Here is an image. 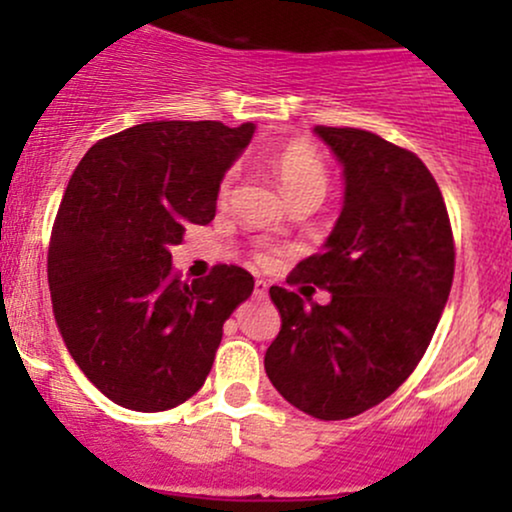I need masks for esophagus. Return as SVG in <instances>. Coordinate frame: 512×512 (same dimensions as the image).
<instances>
[{
  "label": "esophagus",
  "mask_w": 512,
  "mask_h": 512,
  "mask_svg": "<svg viewBox=\"0 0 512 512\" xmlns=\"http://www.w3.org/2000/svg\"><path fill=\"white\" fill-rule=\"evenodd\" d=\"M267 291H269L267 281L257 279V281H255V296H257V298H264V296H267Z\"/></svg>",
  "instance_id": "esophagus-1"
}]
</instances>
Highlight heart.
<instances>
[{
    "label": "heart",
    "mask_w": 512,
    "mask_h": 512,
    "mask_svg": "<svg viewBox=\"0 0 512 512\" xmlns=\"http://www.w3.org/2000/svg\"><path fill=\"white\" fill-rule=\"evenodd\" d=\"M274 175L279 180L281 192H284L286 199L293 202V199L301 197H315L322 199L327 192V185H330V175H327V166L322 161L320 154L310 144H289L274 156L272 161ZM233 173H226V178L221 180L219 197L223 199L231 192Z\"/></svg>",
    "instance_id": "obj_1"
}]
</instances>
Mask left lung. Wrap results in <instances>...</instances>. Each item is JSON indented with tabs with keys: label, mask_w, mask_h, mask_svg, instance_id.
I'll return each instance as SVG.
<instances>
[{
	"label": "left lung",
	"mask_w": 512,
	"mask_h": 512,
	"mask_svg": "<svg viewBox=\"0 0 512 512\" xmlns=\"http://www.w3.org/2000/svg\"><path fill=\"white\" fill-rule=\"evenodd\" d=\"M344 173V207L317 255L293 269L332 293L305 303L272 286L281 330L264 370L286 402L351 419L409 378L448 303L455 245L438 182L421 158L354 127H315Z\"/></svg>",
	"instance_id": "1"
}]
</instances>
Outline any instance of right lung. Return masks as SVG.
Masks as SVG:
<instances>
[{
    "instance_id": "1",
    "label": "right lung",
    "mask_w": 512,
    "mask_h": 512,
    "mask_svg": "<svg viewBox=\"0 0 512 512\" xmlns=\"http://www.w3.org/2000/svg\"><path fill=\"white\" fill-rule=\"evenodd\" d=\"M252 134V122H144L93 144L69 178L48 252L52 313L76 366L120 407L166 411L195 395L223 322L255 289L236 264L192 284L170 267L185 228L214 219Z\"/></svg>"
}]
</instances>
